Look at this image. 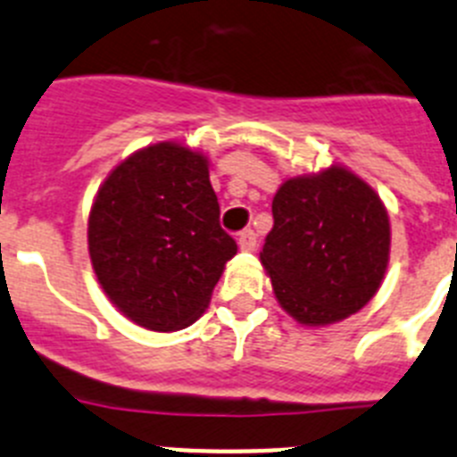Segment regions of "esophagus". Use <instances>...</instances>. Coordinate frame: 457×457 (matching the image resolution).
<instances>
[{"instance_id": "esophagus-1", "label": "esophagus", "mask_w": 457, "mask_h": 457, "mask_svg": "<svg viewBox=\"0 0 457 457\" xmlns=\"http://www.w3.org/2000/svg\"><path fill=\"white\" fill-rule=\"evenodd\" d=\"M256 233L252 231V228H245V231H240V236H237V245H240V249H245V252H253L256 249Z\"/></svg>"}]
</instances>
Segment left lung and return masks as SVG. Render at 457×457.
Returning a JSON list of instances; mask_svg holds the SVG:
<instances>
[{"label": "left lung", "instance_id": "left-lung-1", "mask_svg": "<svg viewBox=\"0 0 457 457\" xmlns=\"http://www.w3.org/2000/svg\"><path fill=\"white\" fill-rule=\"evenodd\" d=\"M261 252L278 304L302 325H332L378 293L389 263V215L353 171L286 180Z\"/></svg>", "mask_w": 457, "mask_h": 457}]
</instances>
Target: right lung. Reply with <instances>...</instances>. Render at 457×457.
Returning a JSON list of instances; mask_svg holds the SVG:
<instances>
[{
    "mask_svg": "<svg viewBox=\"0 0 457 457\" xmlns=\"http://www.w3.org/2000/svg\"><path fill=\"white\" fill-rule=\"evenodd\" d=\"M236 252L220 226L208 160L171 141L123 160L88 215L100 286L123 316L153 332L192 325Z\"/></svg>",
    "mask_w": 457,
    "mask_h": 457,
    "instance_id": "1",
    "label": "right lung"
}]
</instances>
